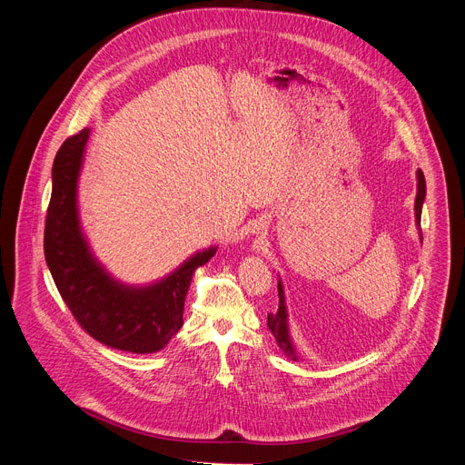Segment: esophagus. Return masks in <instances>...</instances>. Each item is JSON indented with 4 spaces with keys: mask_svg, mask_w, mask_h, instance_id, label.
Instances as JSON below:
<instances>
[{
    "mask_svg": "<svg viewBox=\"0 0 465 465\" xmlns=\"http://www.w3.org/2000/svg\"><path fill=\"white\" fill-rule=\"evenodd\" d=\"M264 228H267V221H264V219H257L255 223H253V232L257 230H264Z\"/></svg>",
    "mask_w": 465,
    "mask_h": 465,
    "instance_id": "esophagus-1",
    "label": "esophagus"
}]
</instances>
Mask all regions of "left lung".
<instances>
[{
  "mask_svg": "<svg viewBox=\"0 0 465 465\" xmlns=\"http://www.w3.org/2000/svg\"><path fill=\"white\" fill-rule=\"evenodd\" d=\"M425 193H427V187H425V176H423V171L418 169V194H416V204H414V210H416V224L420 228L421 224V206H423V201H425ZM421 235V232H420ZM421 241H423V235H421ZM278 294H280V307H278V312L276 314H269L267 318V325L271 329V333L274 335L280 350L292 361H298V355H296V350H294V344L291 341V335H289V323H287V307H285V294H283V285L282 282L278 283Z\"/></svg>",
  "mask_w": 465,
  "mask_h": 465,
  "instance_id": "left-lung-1",
  "label": "left lung"
}]
</instances>
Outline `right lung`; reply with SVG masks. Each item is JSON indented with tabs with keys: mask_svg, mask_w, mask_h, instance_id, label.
<instances>
[{
	"mask_svg": "<svg viewBox=\"0 0 465 465\" xmlns=\"http://www.w3.org/2000/svg\"><path fill=\"white\" fill-rule=\"evenodd\" d=\"M88 138L90 128H83L54 156L44 232L45 262L62 300L90 337L121 351L156 353L178 333L193 274L217 248L194 253L149 287L114 280L94 257L79 223L77 180Z\"/></svg>",
	"mask_w": 465,
	"mask_h": 465,
	"instance_id": "add662e5",
	"label": "right lung"
}]
</instances>
